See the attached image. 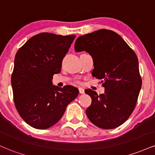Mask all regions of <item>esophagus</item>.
<instances>
[{
  "label": "esophagus",
  "instance_id": "obj_1",
  "mask_svg": "<svg viewBox=\"0 0 155 155\" xmlns=\"http://www.w3.org/2000/svg\"><path fill=\"white\" fill-rule=\"evenodd\" d=\"M79 90L80 94H84V89L82 87H79Z\"/></svg>",
  "mask_w": 155,
  "mask_h": 155
}]
</instances>
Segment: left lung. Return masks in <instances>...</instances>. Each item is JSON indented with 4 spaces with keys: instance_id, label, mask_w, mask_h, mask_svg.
<instances>
[{
    "instance_id": "obj_1",
    "label": "left lung",
    "mask_w": 155,
    "mask_h": 155,
    "mask_svg": "<svg viewBox=\"0 0 155 155\" xmlns=\"http://www.w3.org/2000/svg\"><path fill=\"white\" fill-rule=\"evenodd\" d=\"M74 49L92 57V76L102 79L105 87L100 95L90 89L85 90L92 98L86 110L87 117L103 129L118 127L133 112L141 87L137 55L120 35L105 29L79 37Z\"/></svg>"
}]
</instances>
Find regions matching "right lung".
<instances>
[{
  "instance_id": "obj_1",
  "label": "right lung",
  "mask_w": 155,
  "mask_h": 155,
  "mask_svg": "<svg viewBox=\"0 0 155 155\" xmlns=\"http://www.w3.org/2000/svg\"><path fill=\"white\" fill-rule=\"evenodd\" d=\"M76 35L43 32L31 37L15 55L12 86L15 106L23 120L37 129L53 126L79 94L72 86L53 84Z\"/></svg>"
}]
</instances>
